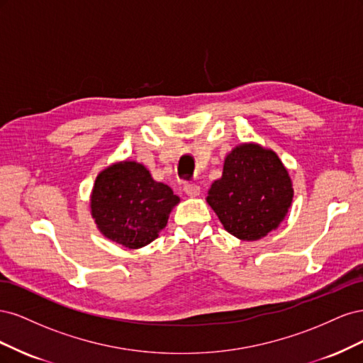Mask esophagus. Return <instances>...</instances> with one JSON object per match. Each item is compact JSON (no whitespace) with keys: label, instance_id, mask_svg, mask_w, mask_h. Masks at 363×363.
Segmentation results:
<instances>
[{"label":"esophagus","instance_id":"34e87169","mask_svg":"<svg viewBox=\"0 0 363 363\" xmlns=\"http://www.w3.org/2000/svg\"><path fill=\"white\" fill-rule=\"evenodd\" d=\"M183 191H184V194L188 195V196H191V199H195V196H199L200 195V186L196 184V183H186L184 186H183Z\"/></svg>","mask_w":363,"mask_h":363}]
</instances>
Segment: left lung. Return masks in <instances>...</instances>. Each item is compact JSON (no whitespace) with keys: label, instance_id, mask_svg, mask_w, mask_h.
<instances>
[{"label":"left lung","instance_id":"obj_1","mask_svg":"<svg viewBox=\"0 0 363 363\" xmlns=\"http://www.w3.org/2000/svg\"><path fill=\"white\" fill-rule=\"evenodd\" d=\"M292 199V180L277 152L244 142L225 156L206 201L230 235L259 240L281 224Z\"/></svg>","mask_w":363,"mask_h":363}]
</instances>
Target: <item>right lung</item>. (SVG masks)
Listing matches in <instances>:
<instances>
[{
  "label": "right lung",
  "instance_id": "add662e5",
  "mask_svg": "<svg viewBox=\"0 0 363 363\" xmlns=\"http://www.w3.org/2000/svg\"><path fill=\"white\" fill-rule=\"evenodd\" d=\"M179 203L168 184L152 179L142 163L127 159L96 175L91 215L104 238L138 250L159 236Z\"/></svg>",
  "mask_w": 363,
  "mask_h": 363
}]
</instances>
